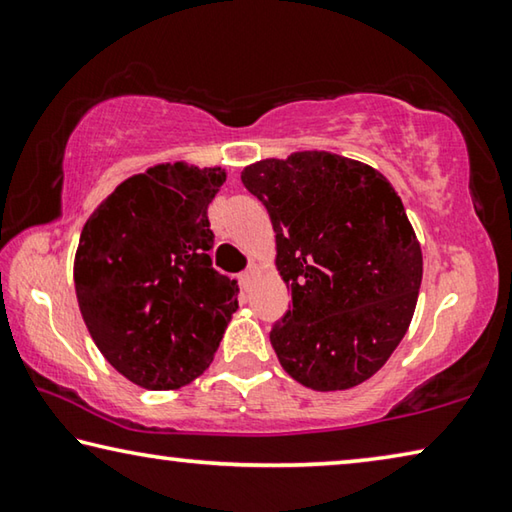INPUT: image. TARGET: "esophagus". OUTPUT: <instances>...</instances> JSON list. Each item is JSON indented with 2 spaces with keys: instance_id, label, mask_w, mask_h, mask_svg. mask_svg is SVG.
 <instances>
[{
  "instance_id": "esophagus-1",
  "label": "esophagus",
  "mask_w": 512,
  "mask_h": 512,
  "mask_svg": "<svg viewBox=\"0 0 512 512\" xmlns=\"http://www.w3.org/2000/svg\"><path fill=\"white\" fill-rule=\"evenodd\" d=\"M253 280H255V268H248L246 273H241V282H244L246 287H248V284L253 282Z\"/></svg>"
}]
</instances>
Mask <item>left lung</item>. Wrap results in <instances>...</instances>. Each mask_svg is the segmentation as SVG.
I'll list each match as a JSON object with an SVG mask.
<instances>
[{
  "mask_svg": "<svg viewBox=\"0 0 512 512\" xmlns=\"http://www.w3.org/2000/svg\"><path fill=\"white\" fill-rule=\"evenodd\" d=\"M271 216L291 305L271 329L282 368L311 391H348L384 366L411 325L422 248L377 169L296 151L241 171Z\"/></svg>",
  "mask_w": 512,
  "mask_h": 512,
  "instance_id": "left-lung-1",
  "label": "left lung"
}]
</instances>
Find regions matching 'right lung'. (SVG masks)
Masks as SVG:
<instances>
[{
	"label": "right lung",
	"mask_w": 512,
	"mask_h": 512,
	"mask_svg": "<svg viewBox=\"0 0 512 512\" xmlns=\"http://www.w3.org/2000/svg\"><path fill=\"white\" fill-rule=\"evenodd\" d=\"M228 173L185 160L126 178L85 221L74 289L94 345L146 391H173L210 368L237 284L212 268L207 205Z\"/></svg>",
	"instance_id": "obj_1"
}]
</instances>
